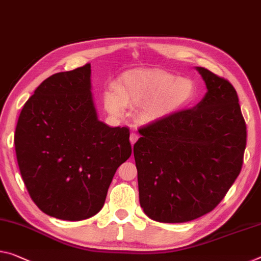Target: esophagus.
<instances>
[{
	"label": "esophagus",
	"instance_id": "esophagus-1",
	"mask_svg": "<svg viewBox=\"0 0 261 261\" xmlns=\"http://www.w3.org/2000/svg\"><path fill=\"white\" fill-rule=\"evenodd\" d=\"M139 139V134L138 133H130V136H129V140H130V143L134 144L136 141H138Z\"/></svg>",
	"mask_w": 261,
	"mask_h": 261
}]
</instances>
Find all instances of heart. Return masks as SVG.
Listing matches in <instances>:
<instances>
[{"label": "heart", "instance_id": "heart-1", "mask_svg": "<svg viewBox=\"0 0 261 261\" xmlns=\"http://www.w3.org/2000/svg\"><path fill=\"white\" fill-rule=\"evenodd\" d=\"M194 97L191 80L158 69H139L120 77L117 87L105 93L103 105L115 118L125 115L126 106L136 107L139 122L155 123L189 105Z\"/></svg>", "mask_w": 261, "mask_h": 261}]
</instances>
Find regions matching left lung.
I'll return each mask as SVG.
<instances>
[{"label":"left lung","mask_w":261,"mask_h":261,"mask_svg":"<svg viewBox=\"0 0 261 261\" xmlns=\"http://www.w3.org/2000/svg\"><path fill=\"white\" fill-rule=\"evenodd\" d=\"M196 70L204 98L140 128L134 144L140 205L156 222H190L212 211L242 170L246 125L237 92L228 80Z\"/></svg>","instance_id":"left-lung-1"}]
</instances>
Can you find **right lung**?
Wrapping results in <instances>:
<instances>
[{
    "mask_svg": "<svg viewBox=\"0 0 261 261\" xmlns=\"http://www.w3.org/2000/svg\"><path fill=\"white\" fill-rule=\"evenodd\" d=\"M14 141L31 199L44 214L72 222L101 210L132 154L129 129L98 120L91 64L44 80L22 108Z\"/></svg>",
    "mask_w": 261,
    "mask_h": 261,
    "instance_id": "add662e5",
    "label": "right lung"
}]
</instances>
